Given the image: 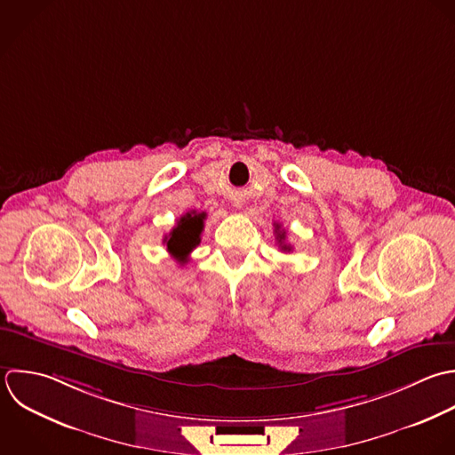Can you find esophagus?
Listing matches in <instances>:
<instances>
[{
	"label": "esophagus",
	"mask_w": 455,
	"mask_h": 455,
	"mask_svg": "<svg viewBox=\"0 0 455 455\" xmlns=\"http://www.w3.org/2000/svg\"><path fill=\"white\" fill-rule=\"evenodd\" d=\"M235 205H241V204H235Z\"/></svg>",
	"instance_id": "1"
}]
</instances>
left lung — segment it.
Masks as SVG:
<instances>
[{
  "label": "left lung",
  "mask_w": 455,
  "mask_h": 455,
  "mask_svg": "<svg viewBox=\"0 0 455 455\" xmlns=\"http://www.w3.org/2000/svg\"><path fill=\"white\" fill-rule=\"evenodd\" d=\"M275 232H276V241H278V244H280V248L283 250V251H291V246L289 244H285L283 241H285V230H282L280 228V225L276 223L275 225Z\"/></svg>",
  "instance_id": "obj_1"
}]
</instances>
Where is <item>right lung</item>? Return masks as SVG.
Here are the masks:
<instances>
[{
    "label": "right lung",
    "instance_id": "obj_1",
    "mask_svg": "<svg viewBox=\"0 0 455 455\" xmlns=\"http://www.w3.org/2000/svg\"><path fill=\"white\" fill-rule=\"evenodd\" d=\"M205 216H207L205 212H196V211L186 212L179 220L177 227H173V230L164 237L166 250L180 264L188 262V257L193 251V248L200 244V234L204 230Z\"/></svg>",
    "mask_w": 455,
    "mask_h": 455
}]
</instances>
